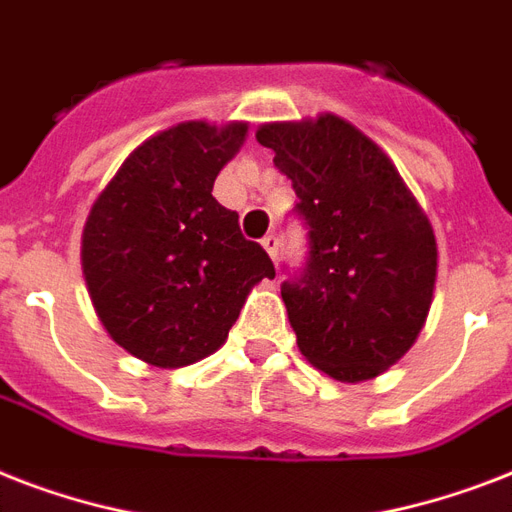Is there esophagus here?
Listing matches in <instances>:
<instances>
[{
	"label": "esophagus",
	"mask_w": 512,
	"mask_h": 512,
	"mask_svg": "<svg viewBox=\"0 0 512 512\" xmlns=\"http://www.w3.org/2000/svg\"><path fill=\"white\" fill-rule=\"evenodd\" d=\"M263 247H265V252H268V255L276 260V257H279V236H276V233H268V236H263Z\"/></svg>",
	"instance_id": "1"
}]
</instances>
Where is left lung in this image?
<instances>
[{
  "mask_svg": "<svg viewBox=\"0 0 512 512\" xmlns=\"http://www.w3.org/2000/svg\"><path fill=\"white\" fill-rule=\"evenodd\" d=\"M257 143L292 180L305 265L281 297L297 348L335 380H369L420 335L436 287V236L390 159L337 116L265 124Z\"/></svg>",
  "mask_w": 512,
  "mask_h": 512,
  "instance_id": "obj_1",
  "label": "left lung"
}]
</instances>
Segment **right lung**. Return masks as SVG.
Returning a JSON list of instances; mask_svg holds the SVG:
<instances>
[{"instance_id": "add662e5", "label": "right lung", "mask_w": 512, "mask_h": 512, "mask_svg": "<svg viewBox=\"0 0 512 512\" xmlns=\"http://www.w3.org/2000/svg\"><path fill=\"white\" fill-rule=\"evenodd\" d=\"M247 124H177L135 148L84 225L92 305L124 350L154 366L215 353L271 257L244 239L239 215L212 196Z\"/></svg>"}]
</instances>
